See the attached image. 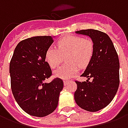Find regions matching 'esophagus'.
Masks as SVG:
<instances>
[{
  "instance_id": "1",
  "label": "esophagus",
  "mask_w": 128,
  "mask_h": 128,
  "mask_svg": "<svg viewBox=\"0 0 128 128\" xmlns=\"http://www.w3.org/2000/svg\"><path fill=\"white\" fill-rule=\"evenodd\" d=\"M68 84H69V82H68V81H67V80H64V86H66V85H68Z\"/></svg>"
}]
</instances>
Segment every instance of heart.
<instances>
[{
    "label": "heart",
    "mask_w": 128,
    "mask_h": 128,
    "mask_svg": "<svg viewBox=\"0 0 128 128\" xmlns=\"http://www.w3.org/2000/svg\"><path fill=\"white\" fill-rule=\"evenodd\" d=\"M94 46L92 40L76 36H67L60 40L58 49L50 46L46 51L45 58L52 68H56L62 62L63 56H67L68 65L62 66L54 71L56 78L70 80L78 74V65L84 67L92 58Z\"/></svg>",
    "instance_id": "obj_1"
}]
</instances>
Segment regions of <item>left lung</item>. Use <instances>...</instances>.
<instances>
[{"label":"left lung","mask_w":128,"mask_h":128,"mask_svg":"<svg viewBox=\"0 0 128 128\" xmlns=\"http://www.w3.org/2000/svg\"><path fill=\"white\" fill-rule=\"evenodd\" d=\"M90 38L94 46L90 61L82 77L86 82H75L76 104L84 110L96 112L106 107L116 94L119 85V60L110 37L95 29L75 32ZM90 78L93 79L89 82Z\"/></svg>","instance_id":"8db88e82"}]
</instances>
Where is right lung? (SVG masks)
<instances>
[{"label":"right lung","mask_w":128,"mask_h":128,"mask_svg":"<svg viewBox=\"0 0 128 128\" xmlns=\"http://www.w3.org/2000/svg\"><path fill=\"white\" fill-rule=\"evenodd\" d=\"M54 38L36 36L24 40L16 46L10 62L14 96L25 112L34 116L43 117L53 112L64 87L60 78L44 82L52 73L45 54Z\"/></svg>","instance_id":"add662e5"}]
</instances>
